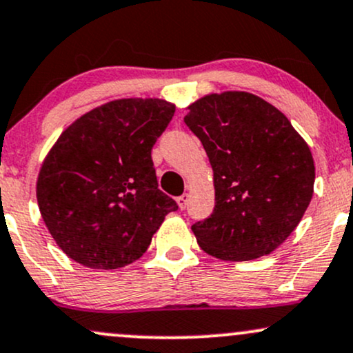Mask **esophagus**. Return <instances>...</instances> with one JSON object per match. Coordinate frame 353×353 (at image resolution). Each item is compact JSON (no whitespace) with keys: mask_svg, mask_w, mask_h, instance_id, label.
Instances as JSON below:
<instances>
[{"mask_svg":"<svg viewBox=\"0 0 353 353\" xmlns=\"http://www.w3.org/2000/svg\"><path fill=\"white\" fill-rule=\"evenodd\" d=\"M177 204H179V209L181 210H184L185 209V205H188V202H189V194H182V196H179L177 197Z\"/></svg>","mask_w":353,"mask_h":353,"instance_id":"obj_1","label":"esophagus"}]
</instances>
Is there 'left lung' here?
Wrapping results in <instances>:
<instances>
[{
  "label": "left lung",
  "mask_w": 353,
  "mask_h": 353,
  "mask_svg": "<svg viewBox=\"0 0 353 353\" xmlns=\"http://www.w3.org/2000/svg\"><path fill=\"white\" fill-rule=\"evenodd\" d=\"M184 117L214 171L216 205L192 225L204 252L252 261L292 234L314 194L310 148L290 121L259 96L225 91L197 99Z\"/></svg>",
  "instance_id": "8db88e82"
}]
</instances>
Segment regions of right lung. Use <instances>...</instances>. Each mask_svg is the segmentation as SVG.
<instances>
[{
    "instance_id": "add662e5",
    "label": "right lung",
    "mask_w": 353,
    "mask_h": 353,
    "mask_svg": "<svg viewBox=\"0 0 353 353\" xmlns=\"http://www.w3.org/2000/svg\"><path fill=\"white\" fill-rule=\"evenodd\" d=\"M176 106L116 99L76 119L48 152L36 197L48 230L68 257L119 269L148 250L176 201L157 188L151 151Z\"/></svg>"
}]
</instances>
